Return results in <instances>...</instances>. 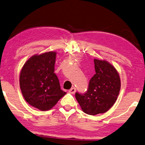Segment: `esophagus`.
<instances>
[{"label": "esophagus", "mask_w": 145, "mask_h": 145, "mask_svg": "<svg viewBox=\"0 0 145 145\" xmlns=\"http://www.w3.org/2000/svg\"><path fill=\"white\" fill-rule=\"evenodd\" d=\"M76 91V88H72L71 89H69V92L71 93H74Z\"/></svg>", "instance_id": "obj_1"}]
</instances>
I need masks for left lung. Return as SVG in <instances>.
Listing matches in <instances>:
<instances>
[{"mask_svg": "<svg viewBox=\"0 0 145 145\" xmlns=\"http://www.w3.org/2000/svg\"><path fill=\"white\" fill-rule=\"evenodd\" d=\"M96 74L89 80L86 93L75 98L85 113L95 115L109 110L116 102L121 88L120 75L111 64L94 59Z\"/></svg>", "mask_w": 145, "mask_h": 145, "instance_id": "obj_1", "label": "left lung"}]
</instances>
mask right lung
Wrapping results in <instances>:
<instances>
[{
    "label": "right lung",
    "mask_w": 145,
    "mask_h": 145,
    "mask_svg": "<svg viewBox=\"0 0 145 145\" xmlns=\"http://www.w3.org/2000/svg\"><path fill=\"white\" fill-rule=\"evenodd\" d=\"M56 53L49 52L30 57L22 68L20 89L27 103L45 111L51 109L66 94L54 73Z\"/></svg>",
    "instance_id": "add662e5"
}]
</instances>
